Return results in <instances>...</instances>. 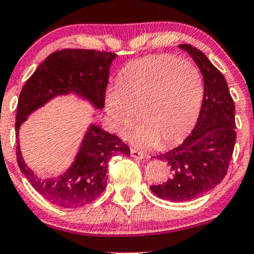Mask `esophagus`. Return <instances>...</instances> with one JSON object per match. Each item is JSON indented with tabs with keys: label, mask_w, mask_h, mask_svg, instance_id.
I'll return each instance as SVG.
<instances>
[{
	"label": "esophagus",
	"mask_w": 254,
	"mask_h": 254,
	"mask_svg": "<svg viewBox=\"0 0 254 254\" xmlns=\"http://www.w3.org/2000/svg\"><path fill=\"white\" fill-rule=\"evenodd\" d=\"M130 154H131V156L135 157V159H144V157H145V155L143 153H142V151L133 149V148H131V149H130Z\"/></svg>",
	"instance_id": "1"
}]
</instances>
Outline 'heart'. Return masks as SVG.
<instances>
[{"label":"heart","mask_w":254,"mask_h":254,"mask_svg":"<svg viewBox=\"0 0 254 254\" xmlns=\"http://www.w3.org/2000/svg\"><path fill=\"white\" fill-rule=\"evenodd\" d=\"M202 75L194 64L174 55H154L124 66L118 87L105 95V111L117 132L141 118L143 124L127 132L141 147L180 142L196 124L203 100Z\"/></svg>","instance_id":"1"}]
</instances>
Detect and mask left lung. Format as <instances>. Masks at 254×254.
<instances>
[{
	"instance_id": "left-lung-1",
	"label": "left lung",
	"mask_w": 254,
	"mask_h": 254,
	"mask_svg": "<svg viewBox=\"0 0 254 254\" xmlns=\"http://www.w3.org/2000/svg\"><path fill=\"white\" fill-rule=\"evenodd\" d=\"M203 75L204 94L197 124L177 148L159 155L170 166L167 182L150 186L159 198L186 202L212 190L223 180L234 150L235 106L226 78L208 57L190 44H180Z\"/></svg>"
}]
</instances>
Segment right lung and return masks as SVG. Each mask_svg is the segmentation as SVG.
<instances>
[{
  "label": "right lung",
  "instance_id": "1",
  "mask_svg": "<svg viewBox=\"0 0 254 254\" xmlns=\"http://www.w3.org/2000/svg\"><path fill=\"white\" fill-rule=\"evenodd\" d=\"M117 55L112 52L64 49L51 54L22 87L17 103L16 137L32 112L58 95L72 94L104 109L110 66ZM129 156L130 149L116 135L90 124L70 167L57 178H38L25 164L19 138L16 160L20 171L46 200L63 208H78L92 203L107 184V167L112 156Z\"/></svg>",
  "mask_w": 254,
  "mask_h": 254
}]
</instances>
